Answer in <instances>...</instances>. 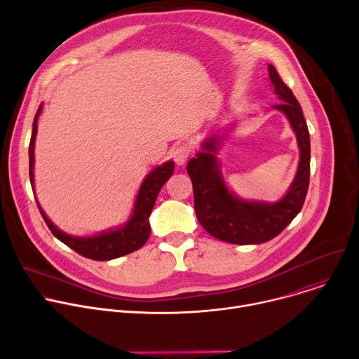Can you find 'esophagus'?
<instances>
[{
	"instance_id": "1",
	"label": "esophagus",
	"mask_w": 359,
	"mask_h": 359,
	"mask_svg": "<svg viewBox=\"0 0 359 359\" xmlns=\"http://www.w3.org/2000/svg\"><path fill=\"white\" fill-rule=\"evenodd\" d=\"M190 151H191V146H190L189 143H182V144H179V146L176 147V150H175V155H173L175 162H176L179 166L184 165L186 161H187V158L190 156Z\"/></svg>"
}]
</instances>
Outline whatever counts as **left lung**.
Instances as JSON below:
<instances>
[{
  "instance_id": "left-lung-1",
  "label": "left lung",
  "mask_w": 359,
  "mask_h": 359,
  "mask_svg": "<svg viewBox=\"0 0 359 359\" xmlns=\"http://www.w3.org/2000/svg\"><path fill=\"white\" fill-rule=\"evenodd\" d=\"M269 75L281 100L273 109L285 115L299 149L297 173L285 194L277 201L247 200L227 186L217 153L231 128L204 139L201 150L187 163L198 223L213 237L233 244H260L278 236L302 209L310 184V132L302 109L273 65H269Z\"/></svg>"
}]
</instances>
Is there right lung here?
Wrapping results in <instances>:
<instances>
[{"label": "right lung", "mask_w": 359, "mask_h": 359, "mask_svg": "<svg viewBox=\"0 0 359 359\" xmlns=\"http://www.w3.org/2000/svg\"><path fill=\"white\" fill-rule=\"evenodd\" d=\"M41 112H42V104L39 105L38 112L34 118L32 135L29 142V180H31L34 193H35L34 151H35V139L38 132V119ZM173 170H175V162L168 161L156 166L151 172H149L137 190L129 219L123 224L115 229L100 231L93 236L78 237V236H71L62 231L60 227H57L48 219L45 212L39 206V201L36 198L35 200L46 226L60 241H62L64 244H67L68 247H71L72 250H75L78 254L83 255L86 259L96 260V262H108V260L122 257V255H126L135 250H139L147 241L150 236V223H149L150 213L153 210V206H155L162 186L170 179V176L173 175Z\"/></svg>", "instance_id": "right-lung-1"}]
</instances>
